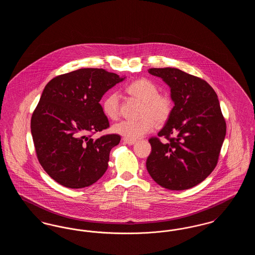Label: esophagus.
<instances>
[{
  "label": "esophagus",
  "mask_w": 255,
  "mask_h": 255,
  "mask_svg": "<svg viewBox=\"0 0 255 255\" xmlns=\"http://www.w3.org/2000/svg\"><path fill=\"white\" fill-rule=\"evenodd\" d=\"M123 141H124V143H126V144H129V145H133V144L135 143V140L128 139V138H123Z\"/></svg>",
  "instance_id": "obj_1"
}]
</instances>
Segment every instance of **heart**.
Returning a JSON list of instances; mask_svg holds the SVG:
<instances>
[{"instance_id":"obj_1","label":"heart","mask_w":255,"mask_h":255,"mask_svg":"<svg viewBox=\"0 0 255 255\" xmlns=\"http://www.w3.org/2000/svg\"><path fill=\"white\" fill-rule=\"evenodd\" d=\"M126 92L142 103L141 119L137 121H122L113 126V131L125 138L135 140L155 127V122L161 125L169 120L173 111V101L167 95L158 94V86L153 81L141 78L126 87ZM102 112L110 120H117L120 114V97L111 93L102 101Z\"/></svg>"}]
</instances>
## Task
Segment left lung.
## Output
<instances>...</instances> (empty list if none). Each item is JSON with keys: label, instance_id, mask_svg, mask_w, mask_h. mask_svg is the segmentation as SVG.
<instances>
[{"label": "left lung", "instance_id": "left-lung-1", "mask_svg": "<svg viewBox=\"0 0 255 255\" xmlns=\"http://www.w3.org/2000/svg\"><path fill=\"white\" fill-rule=\"evenodd\" d=\"M148 72L169 86L175 106L158 136L149 138L152 151L146 168L164 188H191L206 180L218 162L227 132L218 97L204 79L179 69L152 68ZM160 136L165 143L160 141Z\"/></svg>", "mask_w": 255, "mask_h": 255}]
</instances>
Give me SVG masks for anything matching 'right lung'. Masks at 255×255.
<instances>
[{
  "label": "right lung",
  "mask_w": 255,
  "mask_h": 255,
  "mask_svg": "<svg viewBox=\"0 0 255 255\" xmlns=\"http://www.w3.org/2000/svg\"><path fill=\"white\" fill-rule=\"evenodd\" d=\"M123 79L103 69H79L57 75L45 87L30 129L40 164L61 185L83 188L106 172L110 151L122 137L91 136L109 128L99 101Z\"/></svg>",
  "instance_id": "right-lung-1"
}]
</instances>
